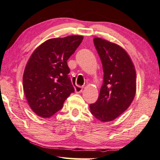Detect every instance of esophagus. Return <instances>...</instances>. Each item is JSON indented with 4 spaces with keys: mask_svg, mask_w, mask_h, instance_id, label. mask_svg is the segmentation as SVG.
<instances>
[{
    "mask_svg": "<svg viewBox=\"0 0 160 160\" xmlns=\"http://www.w3.org/2000/svg\"><path fill=\"white\" fill-rule=\"evenodd\" d=\"M74 90L76 93H81L82 91V87L80 86H76L74 87Z\"/></svg>",
    "mask_w": 160,
    "mask_h": 160,
    "instance_id": "1",
    "label": "esophagus"
}]
</instances>
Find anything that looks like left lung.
Instances as JSON below:
<instances>
[{
  "instance_id": "1",
  "label": "left lung",
  "mask_w": 160,
  "mask_h": 160,
  "mask_svg": "<svg viewBox=\"0 0 160 160\" xmlns=\"http://www.w3.org/2000/svg\"><path fill=\"white\" fill-rule=\"evenodd\" d=\"M103 67V84L97 101L90 105L98 120L108 122L126 110L136 92V72L127 52L118 44L100 38L93 39Z\"/></svg>"
}]
</instances>
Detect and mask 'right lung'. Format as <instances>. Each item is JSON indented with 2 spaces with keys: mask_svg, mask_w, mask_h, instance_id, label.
<instances>
[{
  "mask_svg": "<svg viewBox=\"0 0 160 160\" xmlns=\"http://www.w3.org/2000/svg\"><path fill=\"white\" fill-rule=\"evenodd\" d=\"M82 39V36L50 39L32 53L23 74V90L29 106L39 116L50 118L74 92L67 60Z\"/></svg>",
  "mask_w": 160,
  "mask_h": 160,
  "instance_id": "obj_1",
  "label": "right lung"
}]
</instances>
